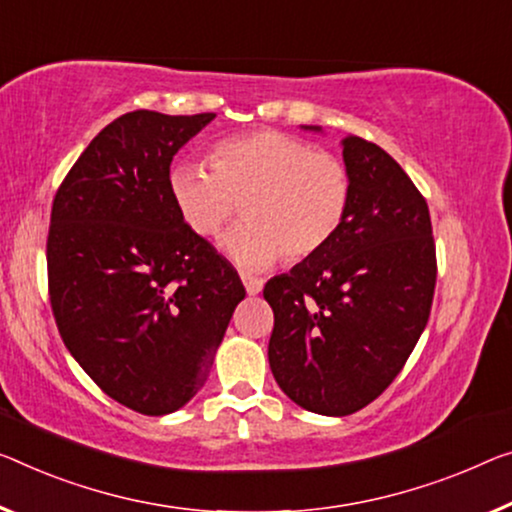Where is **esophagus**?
Instances as JSON below:
<instances>
[{
	"label": "esophagus",
	"mask_w": 512,
	"mask_h": 512,
	"mask_svg": "<svg viewBox=\"0 0 512 512\" xmlns=\"http://www.w3.org/2000/svg\"><path fill=\"white\" fill-rule=\"evenodd\" d=\"M242 283H245V290L249 295H258L263 290V279L258 277H249V274H242Z\"/></svg>",
	"instance_id": "34e87169"
}]
</instances>
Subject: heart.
<instances>
[{
    "mask_svg": "<svg viewBox=\"0 0 512 512\" xmlns=\"http://www.w3.org/2000/svg\"><path fill=\"white\" fill-rule=\"evenodd\" d=\"M208 160L212 172L201 164L171 169L169 192L187 229L206 240L217 238L245 203L247 224L222 242L238 265L261 270L283 256L304 261L343 229L350 171L309 141L258 130L219 141Z\"/></svg>",
    "mask_w": 512,
    "mask_h": 512,
    "instance_id": "b5f03b06",
    "label": "heart"
}]
</instances>
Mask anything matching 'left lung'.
<instances>
[{
	"label": "left lung",
	"mask_w": 512,
	"mask_h": 512,
	"mask_svg": "<svg viewBox=\"0 0 512 512\" xmlns=\"http://www.w3.org/2000/svg\"><path fill=\"white\" fill-rule=\"evenodd\" d=\"M343 162L352 178L343 229L263 290L274 311V380L293 403L325 416L361 410L403 371L437 281L428 203L410 176L352 135L343 139Z\"/></svg>",
	"instance_id": "8db88e82"
}]
</instances>
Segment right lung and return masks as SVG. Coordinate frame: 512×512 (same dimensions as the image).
Returning <instances> with one entry per match:
<instances>
[{"mask_svg":"<svg viewBox=\"0 0 512 512\" xmlns=\"http://www.w3.org/2000/svg\"><path fill=\"white\" fill-rule=\"evenodd\" d=\"M215 114H123L102 128L52 203L47 286L59 334L130 410L171 414L208 380L245 286L194 235L169 192L174 155Z\"/></svg>","mask_w":512,"mask_h":512,"instance_id":"add662e5","label":"right lung"}]
</instances>
